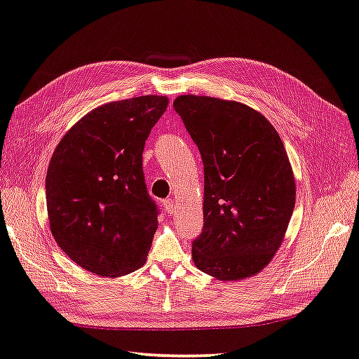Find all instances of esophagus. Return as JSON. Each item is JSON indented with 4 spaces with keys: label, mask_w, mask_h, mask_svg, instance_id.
I'll return each mask as SVG.
<instances>
[{
    "label": "esophagus",
    "mask_w": 359,
    "mask_h": 359,
    "mask_svg": "<svg viewBox=\"0 0 359 359\" xmlns=\"http://www.w3.org/2000/svg\"><path fill=\"white\" fill-rule=\"evenodd\" d=\"M161 205H163L165 212H166L168 215H172V213H174V210H175V202H174V199H172V198H168V199H163V201H161Z\"/></svg>",
    "instance_id": "34e87169"
}]
</instances>
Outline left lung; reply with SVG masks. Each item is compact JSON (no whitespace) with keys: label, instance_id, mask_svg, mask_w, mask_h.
Here are the masks:
<instances>
[{"label":"left lung","instance_id":"obj_1","mask_svg":"<svg viewBox=\"0 0 359 359\" xmlns=\"http://www.w3.org/2000/svg\"><path fill=\"white\" fill-rule=\"evenodd\" d=\"M203 161V227L193 262L217 280L250 277L283 241L296 205V182L273 126L241 102L175 97Z\"/></svg>","mask_w":359,"mask_h":359}]
</instances>
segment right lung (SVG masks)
Returning <instances> with one entry per match:
<instances>
[{
  "mask_svg": "<svg viewBox=\"0 0 359 359\" xmlns=\"http://www.w3.org/2000/svg\"><path fill=\"white\" fill-rule=\"evenodd\" d=\"M168 107L165 96L104 104L60 140L46 174L49 227L81 268L102 277L137 271L157 230L143 149Z\"/></svg>",
  "mask_w": 359,
  "mask_h": 359,
  "instance_id": "right-lung-1",
  "label": "right lung"
}]
</instances>
